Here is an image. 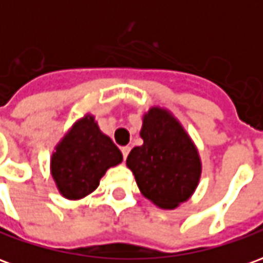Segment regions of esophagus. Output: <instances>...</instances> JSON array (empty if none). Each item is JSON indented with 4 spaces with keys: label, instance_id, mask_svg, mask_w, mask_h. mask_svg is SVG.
Returning <instances> with one entry per match:
<instances>
[{
    "label": "esophagus",
    "instance_id": "obj_1",
    "mask_svg": "<svg viewBox=\"0 0 263 263\" xmlns=\"http://www.w3.org/2000/svg\"><path fill=\"white\" fill-rule=\"evenodd\" d=\"M129 151H131V148H129V146H122V148H121V152H122L124 160L126 159V156H128V154H129Z\"/></svg>",
    "mask_w": 263,
    "mask_h": 263
}]
</instances>
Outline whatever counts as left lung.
I'll return each mask as SVG.
<instances>
[{"mask_svg": "<svg viewBox=\"0 0 263 263\" xmlns=\"http://www.w3.org/2000/svg\"><path fill=\"white\" fill-rule=\"evenodd\" d=\"M141 146L132 149L126 166L141 193L155 205L175 210L193 196L201 177L197 146L171 111L154 105L143 114Z\"/></svg>", "mask_w": 263, "mask_h": 263, "instance_id": "obj_1", "label": "left lung"}]
</instances>
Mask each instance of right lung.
I'll list each match as a JSON object with an SVG mask.
<instances>
[{
    "instance_id": "obj_1",
    "label": "right lung",
    "mask_w": 263,
    "mask_h": 263,
    "mask_svg": "<svg viewBox=\"0 0 263 263\" xmlns=\"http://www.w3.org/2000/svg\"><path fill=\"white\" fill-rule=\"evenodd\" d=\"M122 154L101 132L96 117L86 114L70 126L50 156V175L67 200L91 194L109 167L120 165Z\"/></svg>"
}]
</instances>
